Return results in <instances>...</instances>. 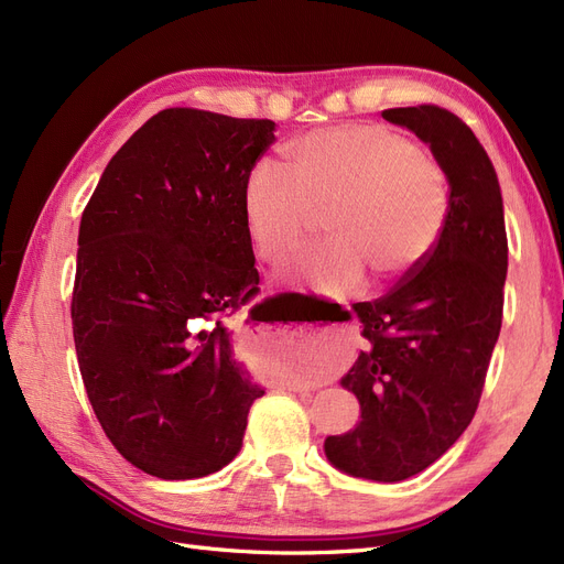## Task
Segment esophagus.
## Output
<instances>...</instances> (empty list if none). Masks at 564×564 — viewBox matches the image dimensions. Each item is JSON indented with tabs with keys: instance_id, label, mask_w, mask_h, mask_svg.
Returning a JSON list of instances; mask_svg holds the SVG:
<instances>
[{
	"instance_id": "1",
	"label": "esophagus",
	"mask_w": 564,
	"mask_h": 564,
	"mask_svg": "<svg viewBox=\"0 0 564 564\" xmlns=\"http://www.w3.org/2000/svg\"><path fill=\"white\" fill-rule=\"evenodd\" d=\"M294 390H296V388H294ZM299 390H301V388H299Z\"/></svg>"
}]
</instances>
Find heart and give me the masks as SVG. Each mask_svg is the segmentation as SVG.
Segmentation results:
<instances>
[{"label":"heart","instance_id":"1","mask_svg":"<svg viewBox=\"0 0 564 564\" xmlns=\"http://www.w3.org/2000/svg\"><path fill=\"white\" fill-rule=\"evenodd\" d=\"M289 176L275 162L251 169L245 220L263 261L284 265L324 214L322 242L305 251L294 275L327 296L419 265L449 218V178L409 135L379 124L313 131L286 148Z\"/></svg>","mask_w":564,"mask_h":564}]
</instances>
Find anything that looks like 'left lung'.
Wrapping results in <instances>:
<instances>
[{
	"label": "left lung",
	"mask_w": 564,
	"mask_h": 564,
	"mask_svg": "<svg viewBox=\"0 0 564 564\" xmlns=\"http://www.w3.org/2000/svg\"><path fill=\"white\" fill-rule=\"evenodd\" d=\"M381 115L431 145L452 207L419 265L381 299L355 303L367 348L340 386L362 416L324 440V454L348 475L400 482L435 464L475 416L501 332L508 237L497 172L464 119L431 104Z\"/></svg>",
	"instance_id": "left-lung-1"
}]
</instances>
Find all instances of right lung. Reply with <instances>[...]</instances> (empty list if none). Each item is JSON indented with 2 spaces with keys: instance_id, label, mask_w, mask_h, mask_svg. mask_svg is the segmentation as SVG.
<instances>
[{
  "instance_id": "add662e5",
  "label": "right lung",
  "mask_w": 564,
  "mask_h": 564,
  "mask_svg": "<svg viewBox=\"0 0 564 564\" xmlns=\"http://www.w3.org/2000/svg\"><path fill=\"white\" fill-rule=\"evenodd\" d=\"M272 141V119L166 108L117 150L82 214V381L115 449L162 480L228 466L265 392L228 324L259 292L245 185Z\"/></svg>"
}]
</instances>
